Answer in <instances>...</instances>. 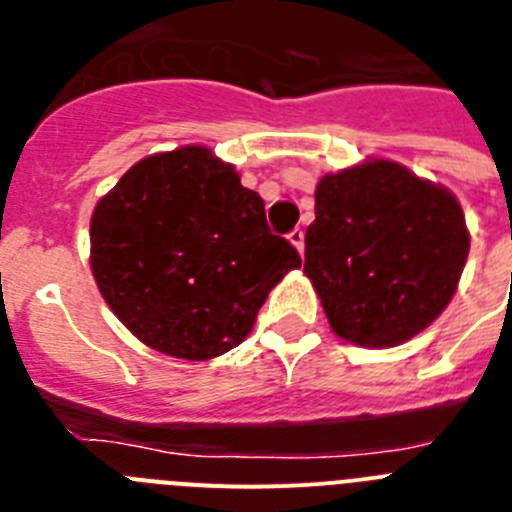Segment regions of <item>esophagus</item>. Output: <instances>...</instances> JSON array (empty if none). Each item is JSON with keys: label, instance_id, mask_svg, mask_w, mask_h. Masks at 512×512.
<instances>
[{"label": "esophagus", "instance_id": "34e87169", "mask_svg": "<svg viewBox=\"0 0 512 512\" xmlns=\"http://www.w3.org/2000/svg\"><path fill=\"white\" fill-rule=\"evenodd\" d=\"M289 243L297 248V251H305V230L302 228H295L292 233H289Z\"/></svg>", "mask_w": 512, "mask_h": 512}]
</instances>
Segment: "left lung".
<instances>
[{
    "mask_svg": "<svg viewBox=\"0 0 512 512\" xmlns=\"http://www.w3.org/2000/svg\"><path fill=\"white\" fill-rule=\"evenodd\" d=\"M469 253L451 192L372 161L320 179L305 274L330 328L369 348L397 346L449 305Z\"/></svg>",
    "mask_w": 512,
    "mask_h": 512,
    "instance_id": "left-lung-1",
    "label": "left lung"
}]
</instances>
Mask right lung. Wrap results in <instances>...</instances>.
Segmentation results:
<instances>
[{
	"label": "right lung",
	"instance_id": "1",
	"mask_svg": "<svg viewBox=\"0 0 512 512\" xmlns=\"http://www.w3.org/2000/svg\"><path fill=\"white\" fill-rule=\"evenodd\" d=\"M300 264L266 225L264 200L202 146L143 158L94 207L99 292L135 338L176 359L238 346Z\"/></svg>",
	"mask_w": 512,
	"mask_h": 512
}]
</instances>
